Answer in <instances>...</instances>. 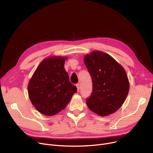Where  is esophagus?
Segmentation results:
<instances>
[{"label": "esophagus", "mask_w": 153, "mask_h": 153, "mask_svg": "<svg viewBox=\"0 0 153 153\" xmlns=\"http://www.w3.org/2000/svg\"><path fill=\"white\" fill-rule=\"evenodd\" d=\"M76 85V87H77V91L79 92V89H80V85H79V84H77Z\"/></svg>", "instance_id": "34e87169"}]
</instances>
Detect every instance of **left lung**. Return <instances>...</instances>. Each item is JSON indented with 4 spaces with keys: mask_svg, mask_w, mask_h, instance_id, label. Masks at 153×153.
Instances as JSON below:
<instances>
[{
    "mask_svg": "<svg viewBox=\"0 0 153 153\" xmlns=\"http://www.w3.org/2000/svg\"><path fill=\"white\" fill-rule=\"evenodd\" d=\"M84 63L92 80V92L86 103L101 117L118 110L124 103L130 84L124 68L111 56L94 51L84 57Z\"/></svg>",
    "mask_w": 153,
    "mask_h": 153,
    "instance_id": "1",
    "label": "left lung"
}]
</instances>
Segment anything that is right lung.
<instances>
[{
    "label": "right lung",
    "instance_id": "right-lung-1",
    "mask_svg": "<svg viewBox=\"0 0 153 153\" xmlns=\"http://www.w3.org/2000/svg\"><path fill=\"white\" fill-rule=\"evenodd\" d=\"M66 57L52 56L39 64L28 85L31 103L40 113L53 116L65 108L77 87L64 69Z\"/></svg>",
    "mask_w": 153,
    "mask_h": 153
}]
</instances>
